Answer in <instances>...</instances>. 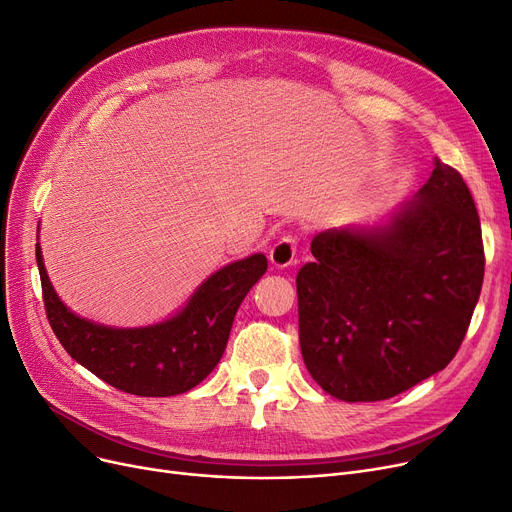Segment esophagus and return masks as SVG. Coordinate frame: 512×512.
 Masks as SVG:
<instances>
[{
	"label": "esophagus",
	"instance_id": "34e87169",
	"mask_svg": "<svg viewBox=\"0 0 512 512\" xmlns=\"http://www.w3.org/2000/svg\"><path fill=\"white\" fill-rule=\"evenodd\" d=\"M297 244H299L297 236H293V234L282 236L272 246V251H270L272 266H276V268H289V266H293L295 255H297Z\"/></svg>",
	"mask_w": 512,
	"mask_h": 512
}]
</instances>
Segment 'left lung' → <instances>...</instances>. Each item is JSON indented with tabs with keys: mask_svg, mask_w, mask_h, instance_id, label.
<instances>
[{
	"mask_svg": "<svg viewBox=\"0 0 512 512\" xmlns=\"http://www.w3.org/2000/svg\"><path fill=\"white\" fill-rule=\"evenodd\" d=\"M297 272L299 346L314 382L339 401L371 403L443 371L481 295V221L456 168L428 183L388 225L327 230Z\"/></svg>",
	"mask_w": 512,
	"mask_h": 512,
	"instance_id": "obj_1",
	"label": "left lung"
}]
</instances>
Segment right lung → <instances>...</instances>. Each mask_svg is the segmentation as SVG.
Wrapping results in <instances>:
<instances>
[{"mask_svg":"<svg viewBox=\"0 0 512 512\" xmlns=\"http://www.w3.org/2000/svg\"><path fill=\"white\" fill-rule=\"evenodd\" d=\"M35 257L48 323L67 354L109 386L137 396H173L198 386L221 361L242 299L268 270L266 255H251L215 272L175 318L111 329L69 312L50 285L40 242Z\"/></svg>","mask_w":512,"mask_h":512,"instance_id":"1","label":"right lung"}]
</instances>
